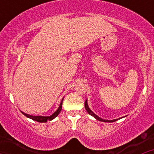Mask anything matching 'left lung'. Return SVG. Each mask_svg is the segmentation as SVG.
Masks as SVG:
<instances>
[{"instance_id": "1", "label": "left lung", "mask_w": 154, "mask_h": 154, "mask_svg": "<svg viewBox=\"0 0 154 154\" xmlns=\"http://www.w3.org/2000/svg\"><path fill=\"white\" fill-rule=\"evenodd\" d=\"M85 109H86V111L88 112V113H89V115L92 116H93L95 119H96L97 120H99V121H101V122H105V123H112V122H115V121L119 119H112V120H107V119H102V118H100L99 116H98L97 115H96V114L94 113L92 110L89 109V106H88V103H87V99L85 100Z\"/></svg>"}]
</instances>
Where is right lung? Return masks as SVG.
<instances>
[{
    "label": "right lung",
    "mask_w": 154,
    "mask_h": 154,
    "mask_svg": "<svg viewBox=\"0 0 154 154\" xmlns=\"http://www.w3.org/2000/svg\"><path fill=\"white\" fill-rule=\"evenodd\" d=\"M63 99L64 98H62V102H61L60 105H59V106H58V109L55 111L54 113L52 114V115L49 116H31V115H29V114H26L24 113V112H21L23 114H24L26 117L29 118V119H33V120L35 121H37V122H39V123H46V122H48V120H52V119H55V117H56L58 115V114L60 113L61 110H62V101H63Z\"/></svg>",
    "instance_id": "obj_1"
}]
</instances>
